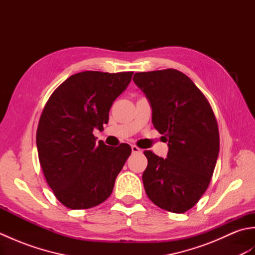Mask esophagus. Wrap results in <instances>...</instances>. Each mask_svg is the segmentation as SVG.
<instances>
[{
  "instance_id": "obj_1",
  "label": "esophagus",
  "mask_w": 255,
  "mask_h": 255,
  "mask_svg": "<svg viewBox=\"0 0 255 255\" xmlns=\"http://www.w3.org/2000/svg\"><path fill=\"white\" fill-rule=\"evenodd\" d=\"M131 151H132V153H141L142 152L141 149H139L137 145H131Z\"/></svg>"
}]
</instances>
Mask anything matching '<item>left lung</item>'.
<instances>
[{
    "label": "left lung",
    "instance_id": "obj_1",
    "mask_svg": "<svg viewBox=\"0 0 255 255\" xmlns=\"http://www.w3.org/2000/svg\"><path fill=\"white\" fill-rule=\"evenodd\" d=\"M133 82L152 108V124L169 145L166 158L144 151L143 186L158 207L182 214L207 189L219 153V131L205 95L174 69L138 72Z\"/></svg>",
    "mask_w": 255,
    "mask_h": 255
}]
</instances>
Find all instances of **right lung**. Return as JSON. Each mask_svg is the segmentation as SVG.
<instances>
[{"mask_svg":"<svg viewBox=\"0 0 255 255\" xmlns=\"http://www.w3.org/2000/svg\"><path fill=\"white\" fill-rule=\"evenodd\" d=\"M133 72L84 71L68 78L53 92L41 113L36 143L48 185L71 209L104 202L130 145L110 147L93 134L108 123L113 102L127 89Z\"/></svg>","mask_w":255,"mask_h":255,"instance_id":"right-lung-1","label":"right lung"}]
</instances>
